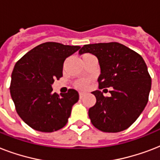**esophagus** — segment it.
Masks as SVG:
<instances>
[{
  "mask_svg": "<svg viewBox=\"0 0 160 160\" xmlns=\"http://www.w3.org/2000/svg\"><path fill=\"white\" fill-rule=\"evenodd\" d=\"M79 95H80V99H82V98L85 96V93L80 92V93H79Z\"/></svg>",
  "mask_w": 160,
  "mask_h": 160,
  "instance_id": "obj_1",
  "label": "esophagus"
}]
</instances>
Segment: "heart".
<instances>
[{"mask_svg": "<svg viewBox=\"0 0 160 160\" xmlns=\"http://www.w3.org/2000/svg\"><path fill=\"white\" fill-rule=\"evenodd\" d=\"M75 86L80 90H85L88 87V81L85 80H79L75 83Z\"/></svg>", "mask_w": 160, "mask_h": 160, "instance_id": "b5f03b06", "label": "heart"}]
</instances>
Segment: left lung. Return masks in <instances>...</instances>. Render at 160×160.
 Instances as JSON below:
<instances>
[{"instance_id":"8db88e82","label":"left lung","mask_w":160,"mask_h":160,"mask_svg":"<svg viewBox=\"0 0 160 160\" xmlns=\"http://www.w3.org/2000/svg\"><path fill=\"white\" fill-rule=\"evenodd\" d=\"M91 53L98 58L100 75L99 89L112 87L109 97L93 91L96 103L89 109L95 128L116 133L128 129L146 106L151 77L140 55L118 42L85 45L79 54Z\"/></svg>"}]
</instances>
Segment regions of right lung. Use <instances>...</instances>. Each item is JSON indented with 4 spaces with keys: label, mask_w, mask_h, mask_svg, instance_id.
<instances>
[{
    "label": "right lung",
    "mask_w": 160,
    "mask_h": 160,
    "mask_svg": "<svg viewBox=\"0 0 160 160\" xmlns=\"http://www.w3.org/2000/svg\"><path fill=\"white\" fill-rule=\"evenodd\" d=\"M80 48L56 42L36 46L16 63L10 91L19 116L32 129L54 132L67 124L79 94L52 92L51 85L62 77L64 61Z\"/></svg>",
    "instance_id": "obj_1"
}]
</instances>
